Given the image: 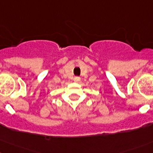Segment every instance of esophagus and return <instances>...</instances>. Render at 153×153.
Here are the masks:
<instances>
[{"label": "esophagus", "mask_w": 153, "mask_h": 153, "mask_svg": "<svg viewBox=\"0 0 153 153\" xmlns=\"http://www.w3.org/2000/svg\"><path fill=\"white\" fill-rule=\"evenodd\" d=\"M80 77L79 76H76L74 77V82H79L80 81Z\"/></svg>", "instance_id": "34e87169"}]
</instances>
